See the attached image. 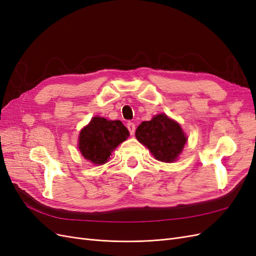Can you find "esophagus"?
I'll list each match as a JSON object with an SVG mask.
<instances>
[{
    "label": "esophagus",
    "instance_id": "1",
    "mask_svg": "<svg viewBox=\"0 0 256 256\" xmlns=\"http://www.w3.org/2000/svg\"><path fill=\"white\" fill-rule=\"evenodd\" d=\"M127 128L129 130L130 134H134L136 132V125L132 122H127Z\"/></svg>",
    "mask_w": 256,
    "mask_h": 256
}]
</instances>
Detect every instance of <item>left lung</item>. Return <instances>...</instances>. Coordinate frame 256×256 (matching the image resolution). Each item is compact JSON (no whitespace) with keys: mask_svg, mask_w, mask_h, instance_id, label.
Masks as SVG:
<instances>
[{"mask_svg":"<svg viewBox=\"0 0 256 256\" xmlns=\"http://www.w3.org/2000/svg\"><path fill=\"white\" fill-rule=\"evenodd\" d=\"M138 142L150 150L154 157L162 162L175 161L187 141L180 124L164 114L156 115L152 120L138 125L136 131Z\"/></svg>","mask_w":256,"mask_h":256,"instance_id":"1","label":"left lung"}]
</instances>
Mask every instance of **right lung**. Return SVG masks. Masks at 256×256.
I'll return each instance as SVG.
<instances>
[{
	"label": "right lung",
	"mask_w": 256,
	"mask_h": 256,
	"mask_svg": "<svg viewBox=\"0 0 256 256\" xmlns=\"http://www.w3.org/2000/svg\"><path fill=\"white\" fill-rule=\"evenodd\" d=\"M128 136L129 131L120 120L94 118L80 132L79 150L85 159L95 164H102Z\"/></svg>",
	"instance_id": "right-lung-1"
}]
</instances>
